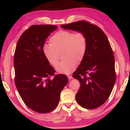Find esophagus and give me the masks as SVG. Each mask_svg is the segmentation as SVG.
I'll return each mask as SVG.
<instances>
[{"label": "esophagus", "instance_id": "1", "mask_svg": "<svg viewBox=\"0 0 130 130\" xmlns=\"http://www.w3.org/2000/svg\"><path fill=\"white\" fill-rule=\"evenodd\" d=\"M68 78L69 79V80H70L72 78V76H68Z\"/></svg>", "mask_w": 130, "mask_h": 130}]
</instances>
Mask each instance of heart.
<instances>
[{"mask_svg":"<svg viewBox=\"0 0 130 130\" xmlns=\"http://www.w3.org/2000/svg\"><path fill=\"white\" fill-rule=\"evenodd\" d=\"M87 47V37L84 32L60 30L50 38L49 45H44L43 53L50 65L56 67L59 54L62 52L64 60L57 65L56 70L60 73L68 74L75 69L77 62L83 61Z\"/></svg>","mask_w":130,"mask_h":130,"instance_id":"obj_1","label":"heart"}]
</instances>
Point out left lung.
Segmentation results:
<instances>
[{
  "mask_svg": "<svg viewBox=\"0 0 130 130\" xmlns=\"http://www.w3.org/2000/svg\"><path fill=\"white\" fill-rule=\"evenodd\" d=\"M61 27L84 32L88 39L84 58L73 73L80 87L76 99L80 106L94 109L106 102L116 81L115 58L106 35L101 28L85 21H79Z\"/></svg>",
  "mask_w": 130,
  "mask_h": 130,
  "instance_id": "left-lung-1",
  "label": "left lung"
}]
</instances>
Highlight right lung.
<instances>
[{"label":"right lung","instance_id":"obj_1","mask_svg":"<svg viewBox=\"0 0 130 130\" xmlns=\"http://www.w3.org/2000/svg\"><path fill=\"white\" fill-rule=\"evenodd\" d=\"M57 28L51 25L30 26L21 36L15 50V85L25 104L38 113L56 108L68 82L65 74H55L43 53L46 39Z\"/></svg>","mask_w":130,"mask_h":130}]
</instances>
